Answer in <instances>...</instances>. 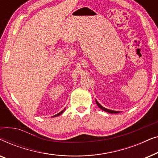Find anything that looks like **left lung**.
<instances>
[{"mask_svg":"<svg viewBox=\"0 0 158 158\" xmlns=\"http://www.w3.org/2000/svg\"><path fill=\"white\" fill-rule=\"evenodd\" d=\"M96 103H97V105L98 106V107L100 108V109H102L103 111H106V112H108V113H111V114H118V113H119V111H112V110L107 109H106V108L103 107L102 106H101V105L100 104V103H98V101H97L96 100Z\"/></svg>","mask_w":158,"mask_h":158,"instance_id":"1","label":"left lung"}]
</instances>
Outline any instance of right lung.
I'll list each match as a JSON object with an SVG mask.
<instances>
[{"label":"right lung","instance_id":"right-lung-1","mask_svg":"<svg viewBox=\"0 0 158 158\" xmlns=\"http://www.w3.org/2000/svg\"><path fill=\"white\" fill-rule=\"evenodd\" d=\"M63 111H64V110H62V111L61 112H60V113H59V114H56V115H55V116H52V117H55V116H59V115H60V114H62V113H63Z\"/></svg>","mask_w":158,"mask_h":158}]
</instances>
